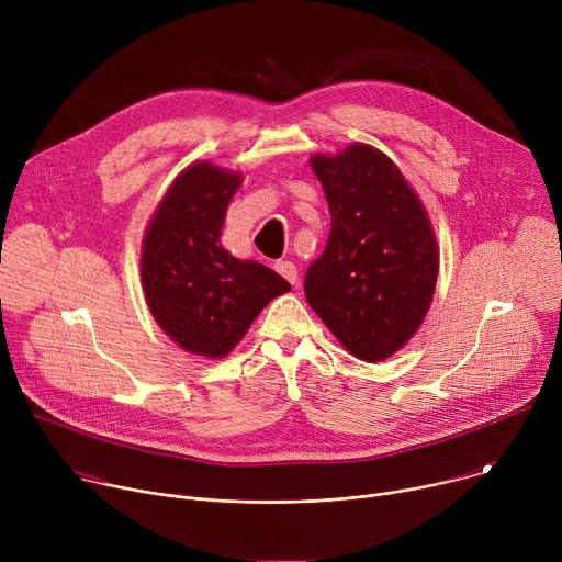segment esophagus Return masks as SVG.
<instances>
[{"label": "esophagus", "instance_id": "obj_1", "mask_svg": "<svg viewBox=\"0 0 562 562\" xmlns=\"http://www.w3.org/2000/svg\"><path fill=\"white\" fill-rule=\"evenodd\" d=\"M273 269L289 282V284H297V267L289 260H280L273 265Z\"/></svg>", "mask_w": 562, "mask_h": 562}]
</instances>
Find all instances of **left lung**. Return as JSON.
<instances>
[{
	"label": "left lung",
	"instance_id": "left-lung-1",
	"mask_svg": "<svg viewBox=\"0 0 562 562\" xmlns=\"http://www.w3.org/2000/svg\"><path fill=\"white\" fill-rule=\"evenodd\" d=\"M331 231L304 278L311 308L358 360L382 362L420 329L431 306L440 254L431 220L393 159L353 142L311 155Z\"/></svg>",
	"mask_w": 562,
	"mask_h": 562
}]
</instances>
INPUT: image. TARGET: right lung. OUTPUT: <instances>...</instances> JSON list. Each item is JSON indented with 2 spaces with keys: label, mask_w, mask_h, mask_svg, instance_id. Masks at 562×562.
Instances as JSON below:
<instances>
[{
  "label": "right lung",
  "mask_w": 562,
  "mask_h": 562,
  "mask_svg": "<svg viewBox=\"0 0 562 562\" xmlns=\"http://www.w3.org/2000/svg\"><path fill=\"white\" fill-rule=\"evenodd\" d=\"M243 173L213 162L189 165L155 206L142 239V289L150 315L178 347L224 358L260 311L291 284L256 260H237L220 243L226 209Z\"/></svg>",
  "instance_id": "add662e5"
}]
</instances>
